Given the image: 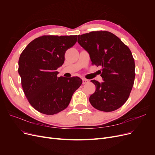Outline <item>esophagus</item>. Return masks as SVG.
I'll return each instance as SVG.
<instances>
[{
    "instance_id": "1",
    "label": "esophagus",
    "mask_w": 155,
    "mask_h": 155,
    "mask_svg": "<svg viewBox=\"0 0 155 155\" xmlns=\"http://www.w3.org/2000/svg\"><path fill=\"white\" fill-rule=\"evenodd\" d=\"M89 82V80H87V79H85V78H83L82 79V84L84 85V84H86L87 83Z\"/></svg>"
}]
</instances>
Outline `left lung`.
I'll use <instances>...</instances> for the list:
<instances>
[{"label": "left lung", "instance_id": "8db88e82", "mask_svg": "<svg viewBox=\"0 0 155 155\" xmlns=\"http://www.w3.org/2000/svg\"><path fill=\"white\" fill-rule=\"evenodd\" d=\"M78 43L90 54L92 64L102 67L104 82L91 80L96 87L89 98L91 105L104 112L120 108L129 98L134 82L135 63L131 50L106 31L78 35Z\"/></svg>", "mask_w": 155, "mask_h": 155}]
</instances>
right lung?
Listing matches in <instances>:
<instances>
[{"label":"right lung","instance_id":"add662e5","mask_svg":"<svg viewBox=\"0 0 155 155\" xmlns=\"http://www.w3.org/2000/svg\"><path fill=\"white\" fill-rule=\"evenodd\" d=\"M77 35H45L32 40L21 53L18 72L23 91L38 112L53 115L66 109L82 80L79 77H58L57 68L64 54L74 45Z\"/></svg>","mask_w":155,"mask_h":155}]
</instances>
